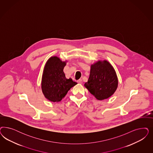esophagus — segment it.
I'll use <instances>...</instances> for the list:
<instances>
[{
  "label": "esophagus",
  "instance_id": "1",
  "mask_svg": "<svg viewBox=\"0 0 153 153\" xmlns=\"http://www.w3.org/2000/svg\"><path fill=\"white\" fill-rule=\"evenodd\" d=\"M82 82H82V79H79V80H77V83H79V84H82Z\"/></svg>",
  "mask_w": 153,
  "mask_h": 153
}]
</instances>
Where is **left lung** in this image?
<instances>
[{"label":"left lung","instance_id":"left-lung-1","mask_svg":"<svg viewBox=\"0 0 153 153\" xmlns=\"http://www.w3.org/2000/svg\"><path fill=\"white\" fill-rule=\"evenodd\" d=\"M118 84V80L113 67L104 60L91 65L89 77L84 86L96 99L102 100L113 94Z\"/></svg>","mask_w":153,"mask_h":153}]
</instances>
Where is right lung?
<instances>
[{"instance_id": "obj_1", "label": "right lung", "mask_w": 153, "mask_h": 153, "mask_svg": "<svg viewBox=\"0 0 153 153\" xmlns=\"http://www.w3.org/2000/svg\"><path fill=\"white\" fill-rule=\"evenodd\" d=\"M66 61L56 56L51 57L45 65L42 79V90L45 97L52 102H59L77 83L66 79L64 68Z\"/></svg>"}]
</instances>
